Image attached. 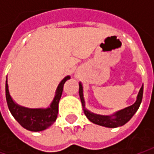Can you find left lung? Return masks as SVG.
Masks as SVG:
<instances>
[{
  "mask_svg": "<svg viewBox=\"0 0 154 154\" xmlns=\"http://www.w3.org/2000/svg\"><path fill=\"white\" fill-rule=\"evenodd\" d=\"M79 95L81 99L82 107H83V112L86 115L88 119L90 122H92L95 125L107 127V128H116L125 125L127 122H129L130 119L134 116V114L137 112V110L140 106L141 100H142V96H143V85L140 88V91L137 94L136 100L133 105L126 108L119 110L116 112L112 115L109 116H105V115H99L89 112L88 110L85 108V100L83 98V88L81 82H79Z\"/></svg>",
  "mask_w": 154,
  "mask_h": 154,
  "instance_id": "obj_1",
  "label": "left lung"
}]
</instances>
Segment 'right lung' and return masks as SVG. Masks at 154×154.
Masks as SVG:
<instances>
[{
  "mask_svg": "<svg viewBox=\"0 0 154 154\" xmlns=\"http://www.w3.org/2000/svg\"><path fill=\"white\" fill-rule=\"evenodd\" d=\"M70 76H66L58 85L55 95L50 106L47 108H27L19 106L11 97L8 89V77L6 81V99L10 112L15 119L24 129L29 131H42L50 127L55 122L59 112V102L63 92L65 82L70 79Z\"/></svg>",
  "mask_w": 154,
  "mask_h": 154,
  "instance_id": "1",
  "label": "right lung"
}]
</instances>
